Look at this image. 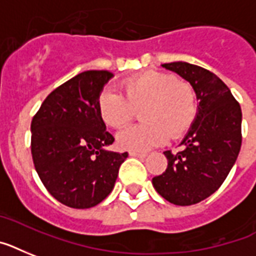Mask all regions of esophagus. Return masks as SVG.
Returning a JSON list of instances; mask_svg holds the SVG:
<instances>
[{
  "instance_id": "esophagus-1",
  "label": "esophagus",
  "mask_w": 256,
  "mask_h": 256,
  "mask_svg": "<svg viewBox=\"0 0 256 256\" xmlns=\"http://www.w3.org/2000/svg\"><path fill=\"white\" fill-rule=\"evenodd\" d=\"M130 156L140 158V159H143V158L147 156V154L146 152H138V151H130Z\"/></svg>"
}]
</instances>
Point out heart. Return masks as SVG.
I'll return each mask as SVG.
<instances>
[{
    "instance_id": "1",
    "label": "heart",
    "mask_w": 256,
    "mask_h": 256,
    "mask_svg": "<svg viewBox=\"0 0 256 256\" xmlns=\"http://www.w3.org/2000/svg\"><path fill=\"white\" fill-rule=\"evenodd\" d=\"M124 94L105 88L97 100L101 121L121 128L140 110L144 124L128 126L117 135V144L130 151L162 146L170 135L178 138L190 128L197 113L196 96L186 81L158 70H146L122 82Z\"/></svg>"
}]
</instances>
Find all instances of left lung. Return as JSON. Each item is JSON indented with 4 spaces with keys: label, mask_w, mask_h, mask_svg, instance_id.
<instances>
[{
    "label": "left lung",
    "mask_w": 256,
    "mask_h": 256,
    "mask_svg": "<svg viewBox=\"0 0 256 256\" xmlns=\"http://www.w3.org/2000/svg\"><path fill=\"white\" fill-rule=\"evenodd\" d=\"M162 67L188 81L198 101L196 118L180 143L184 148L176 155L166 151L167 170L152 178L163 198L186 206L213 194L229 175L242 144V110L210 70L186 62Z\"/></svg>",
    "instance_id": "obj_1"
}]
</instances>
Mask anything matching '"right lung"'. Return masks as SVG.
<instances>
[{
    "mask_svg": "<svg viewBox=\"0 0 256 256\" xmlns=\"http://www.w3.org/2000/svg\"><path fill=\"white\" fill-rule=\"evenodd\" d=\"M114 74L85 70L47 96L31 122V154L46 189L59 202L88 209L113 190L128 152L109 151L114 142L101 121L97 100Z\"/></svg>",
    "mask_w": 256,
    "mask_h": 256,
    "instance_id": "right-lung-1",
    "label": "right lung"
}]
</instances>
